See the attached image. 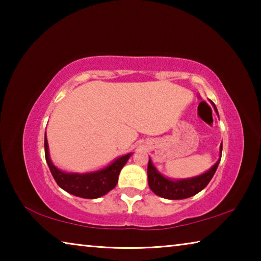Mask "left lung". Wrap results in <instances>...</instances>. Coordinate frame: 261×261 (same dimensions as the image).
I'll return each instance as SVG.
<instances>
[{
  "label": "left lung",
  "mask_w": 261,
  "mask_h": 261,
  "mask_svg": "<svg viewBox=\"0 0 261 261\" xmlns=\"http://www.w3.org/2000/svg\"><path fill=\"white\" fill-rule=\"evenodd\" d=\"M215 107V106H214ZM218 112V110H216ZM220 159L216 161L215 165L211 168L205 174L193 178L180 179V180H170L163 177L161 174L158 173V170L152 165L151 160L148 161L147 166V176H148V185L149 189L156 194L166 199L178 200L187 199L200 192L202 189L206 188V185L210 183V180L213 177L222 155V145L220 146Z\"/></svg>",
  "instance_id": "8db88e82"
}]
</instances>
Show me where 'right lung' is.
Masks as SVG:
<instances>
[{
  "label": "right lung",
  "mask_w": 261,
  "mask_h": 261,
  "mask_svg": "<svg viewBox=\"0 0 261 261\" xmlns=\"http://www.w3.org/2000/svg\"><path fill=\"white\" fill-rule=\"evenodd\" d=\"M131 154L118 158L112 165L106 167L95 173L90 174H67L53 165L48 153V143L45 137V156L47 165L49 167L53 177L59 184V187L73 196L86 198V199H95L103 194L108 193L117 184L118 175Z\"/></svg>",
  "instance_id": "right-lung-1"
}]
</instances>
